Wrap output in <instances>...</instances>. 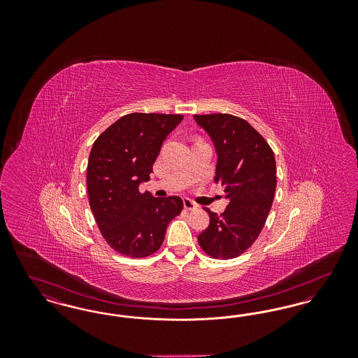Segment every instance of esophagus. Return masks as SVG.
Masks as SVG:
<instances>
[{"label":"esophagus","instance_id":"34e87169","mask_svg":"<svg viewBox=\"0 0 358 358\" xmlns=\"http://www.w3.org/2000/svg\"><path fill=\"white\" fill-rule=\"evenodd\" d=\"M184 208H185L187 210H194V209H197L199 206H197V204H194L190 199H184Z\"/></svg>","mask_w":358,"mask_h":358}]
</instances>
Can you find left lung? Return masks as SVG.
Wrapping results in <instances>:
<instances>
[{
    "label": "left lung",
    "instance_id": "8db88e82",
    "mask_svg": "<svg viewBox=\"0 0 358 358\" xmlns=\"http://www.w3.org/2000/svg\"><path fill=\"white\" fill-rule=\"evenodd\" d=\"M210 136L217 166L215 182L229 200L222 215L210 212L208 228L199 235L206 255L232 259L244 254L259 238L273 206L276 164L267 141L243 118L231 114L194 115Z\"/></svg>",
    "mask_w": 358,
    "mask_h": 358
}]
</instances>
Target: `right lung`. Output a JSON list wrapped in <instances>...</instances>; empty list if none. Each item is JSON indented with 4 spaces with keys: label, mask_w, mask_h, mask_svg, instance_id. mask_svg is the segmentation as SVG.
I'll return each mask as SVG.
<instances>
[{
    "label": "right lung",
    "mask_w": 358,
    "mask_h": 358,
    "mask_svg": "<svg viewBox=\"0 0 358 358\" xmlns=\"http://www.w3.org/2000/svg\"><path fill=\"white\" fill-rule=\"evenodd\" d=\"M177 114L133 113L107 127L92 145L87 165L91 210L107 244L130 257L153 255L184 204L139 192L150 180L162 142L182 120Z\"/></svg>",
    "instance_id": "right-lung-1"
}]
</instances>
